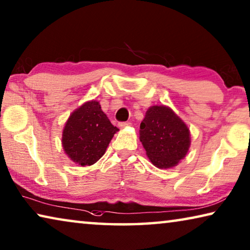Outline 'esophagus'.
I'll use <instances>...</instances> for the list:
<instances>
[{
	"instance_id": "34e87169",
	"label": "esophagus",
	"mask_w": 250,
	"mask_h": 250,
	"mask_svg": "<svg viewBox=\"0 0 250 250\" xmlns=\"http://www.w3.org/2000/svg\"><path fill=\"white\" fill-rule=\"evenodd\" d=\"M118 125L120 126V128H125V126L131 125V124H130V122H119Z\"/></svg>"
}]
</instances>
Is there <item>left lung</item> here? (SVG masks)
<instances>
[{
	"label": "left lung",
	"mask_w": 250,
	"mask_h": 250,
	"mask_svg": "<svg viewBox=\"0 0 250 250\" xmlns=\"http://www.w3.org/2000/svg\"><path fill=\"white\" fill-rule=\"evenodd\" d=\"M139 132L147 156L158 168L177 165L188 154L191 144L188 126L165 105L149 107Z\"/></svg>",
	"instance_id": "obj_1"
}]
</instances>
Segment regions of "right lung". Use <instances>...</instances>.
I'll return each instance as SVG.
<instances>
[{
	"label": "right lung",
	"instance_id": "1",
	"mask_svg": "<svg viewBox=\"0 0 250 250\" xmlns=\"http://www.w3.org/2000/svg\"><path fill=\"white\" fill-rule=\"evenodd\" d=\"M117 131L100 103L89 101L70 114L62 131V147L74 163L93 165L104 155Z\"/></svg>",
	"mask_w": 250,
	"mask_h": 250
}]
</instances>
